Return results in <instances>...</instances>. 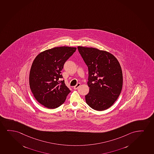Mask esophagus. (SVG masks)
<instances>
[{"instance_id":"esophagus-1","label":"esophagus","mask_w":154,"mask_h":154,"mask_svg":"<svg viewBox=\"0 0 154 154\" xmlns=\"http://www.w3.org/2000/svg\"><path fill=\"white\" fill-rule=\"evenodd\" d=\"M80 86V83H78V84H77L76 85V86H74V89H75V90H76V89H78V87H79V86Z\"/></svg>"}]
</instances>
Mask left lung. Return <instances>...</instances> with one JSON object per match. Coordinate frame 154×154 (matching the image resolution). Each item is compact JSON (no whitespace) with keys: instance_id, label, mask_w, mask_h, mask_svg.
Here are the masks:
<instances>
[{"instance_id":"obj_1","label":"left lung","mask_w":154,"mask_h":154,"mask_svg":"<svg viewBox=\"0 0 154 154\" xmlns=\"http://www.w3.org/2000/svg\"><path fill=\"white\" fill-rule=\"evenodd\" d=\"M78 51L88 69L89 92L86 103L97 111L112 106L120 96L123 75L119 62L112 54L97 48L78 46Z\"/></svg>"}]
</instances>
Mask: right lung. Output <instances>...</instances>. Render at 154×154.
<instances>
[{
    "label": "right lung",
    "instance_id": "right-lung-1",
    "mask_svg": "<svg viewBox=\"0 0 154 154\" xmlns=\"http://www.w3.org/2000/svg\"><path fill=\"white\" fill-rule=\"evenodd\" d=\"M77 48L56 47L41 52L32 63L30 75V89L40 104L55 109L64 103L70 92L63 78L61 70L66 60Z\"/></svg>",
    "mask_w": 154,
    "mask_h": 154
}]
</instances>
